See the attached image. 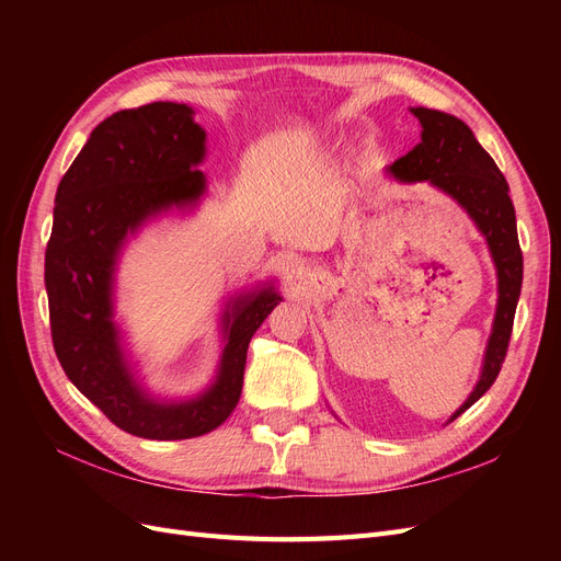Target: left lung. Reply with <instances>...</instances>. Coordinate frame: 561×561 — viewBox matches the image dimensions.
<instances>
[{
	"label": "left lung",
	"mask_w": 561,
	"mask_h": 561,
	"mask_svg": "<svg viewBox=\"0 0 561 561\" xmlns=\"http://www.w3.org/2000/svg\"><path fill=\"white\" fill-rule=\"evenodd\" d=\"M412 112L423 128L421 142L390 165V173L404 182L428 180L461 203L474 225L486 236L499 268V307L482 377L461 410H456L451 416L454 421L486 393L503 367L522 290V248L517 239L515 208L507 196L511 186L499 171L496 161L474 140L472 130L461 118L445 112L426 107H414Z\"/></svg>",
	"instance_id": "1"
}]
</instances>
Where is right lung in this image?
<instances>
[{"label": "right lung", "instance_id": "right-lung-1", "mask_svg": "<svg viewBox=\"0 0 561 561\" xmlns=\"http://www.w3.org/2000/svg\"><path fill=\"white\" fill-rule=\"evenodd\" d=\"M203 140L206 130L186 105L151 103L107 116L58 184L46 245L50 336L67 379L116 428L147 439H190L222 426L241 398L250 339L280 301L266 287L233 304L222 367L206 396L159 404L130 379L112 322L116 252L149 215L203 194Z\"/></svg>", "mask_w": 561, "mask_h": 561}]
</instances>
